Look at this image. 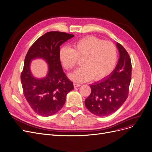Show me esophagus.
Returning a JSON list of instances; mask_svg holds the SVG:
<instances>
[{
	"label": "esophagus",
	"instance_id": "esophagus-1",
	"mask_svg": "<svg viewBox=\"0 0 152 152\" xmlns=\"http://www.w3.org/2000/svg\"><path fill=\"white\" fill-rule=\"evenodd\" d=\"M80 86H81V84H78V83H74V87L75 88H78V87H80Z\"/></svg>",
	"mask_w": 152,
	"mask_h": 152
}]
</instances>
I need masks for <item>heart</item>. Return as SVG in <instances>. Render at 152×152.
<instances>
[{
	"mask_svg": "<svg viewBox=\"0 0 152 152\" xmlns=\"http://www.w3.org/2000/svg\"><path fill=\"white\" fill-rule=\"evenodd\" d=\"M83 59V66L69 75L71 80L83 83L94 78L100 80L108 76L115 66L117 52L110 42H104L95 37H88L76 42L73 48L63 46L59 51V59L67 70L73 69Z\"/></svg>",
	"mask_w": 152,
	"mask_h": 152,
	"instance_id": "1",
	"label": "heart"
}]
</instances>
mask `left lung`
I'll return each mask as SVG.
<instances>
[{
    "label": "left lung",
    "mask_w": 152,
    "mask_h": 152,
    "mask_svg": "<svg viewBox=\"0 0 152 152\" xmlns=\"http://www.w3.org/2000/svg\"><path fill=\"white\" fill-rule=\"evenodd\" d=\"M116 45L120 58L115 69L107 78L90 86L91 92L84 102L86 108L97 116L114 113L128 97L132 77L131 60L120 43Z\"/></svg>",
    "instance_id": "1"
}]
</instances>
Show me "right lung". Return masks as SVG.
Listing matches in <instances>:
<instances>
[{"mask_svg": "<svg viewBox=\"0 0 152 152\" xmlns=\"http://www.w3.org/2000/svg\"><path fill=\"white\" fill-rule=\"evenodd\" d=\"M75 35L65 32L49 31L38 38L26 55L20 78L23 94L31 109L42 116L56 114L63 107L66 97L74 89L73 83L66 76L59 59L60 47ZM39 57L49 64L47 76L35 78L31 73L29 64Z\"/></svg>", "mask_w": 152, "mask_h": 152, "instance_id": "add662e5", "label": "right lung"}]
</instances>
